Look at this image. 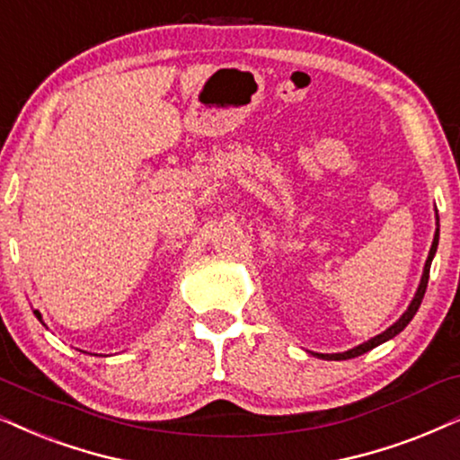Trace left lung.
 <instances>
[{"instance_id": "8db88e82", "label": "left lung", "mask_w": 460, "mask_h": 460, "mask_svg": "<svg viewBox=\"0 0 460 460\" xmlns=\"http://www.w3.org/2000/svg\"><path fill=\"white\" fill-rule=\"evenodd\" d=\"M438 241H439V230L435 232V238H433V244H431V252H429V258H427V264H425V272H422V279H420L419 291H416V296H414L412 304H410L408 310H405V313L402 314V319H399L397 323H393V325L389 327V330L380 333V336H376V338H372V340H367V342L359 344V347H355V349L347 350V353H336V355H317V357H321V359H330V361L353 359V357H359V355H363V353H367V350H372L374 347H378V344H383V342H386V340H391L393 336H397V333L402 332L403 327L410 323V321H412V317L416 314V310H419V306H420L422 297H425L427 283H429V270H431V260H433V255H435V252H438Z\"/></svg>"}]
</instances>
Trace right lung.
<instances>
[{"instance_id":"obj_1","label":"right lung","mask_w":460,"mask_h":460,"mask_svg":"<svg viewBox=\"0 0 460 460\" xmlns=\"http://www.w3.org/2000/svg\"><path fill=\"white\" fill-rule=\"evenodd\" d=\"M35 314H38V317H40V313H38V310H35Z\"/></svg>"}]
</instances>
